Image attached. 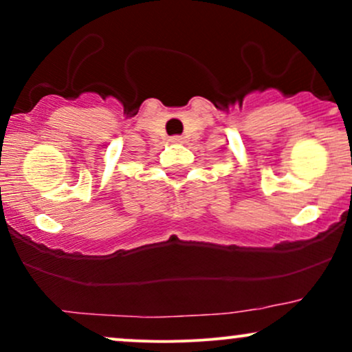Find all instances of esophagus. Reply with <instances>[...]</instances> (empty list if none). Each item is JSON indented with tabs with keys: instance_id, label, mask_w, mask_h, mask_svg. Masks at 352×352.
<instances>
[{
	"instance_id": "obj_1",
	"label": "esophagus",
	"mask_w": 352,
	"mask_h": 352,
	"mask_svg": "<svg viewBox=\"0 0 352 352\" xmlns=\"http://www.w3.org/2000/svg\"><path fill=\"white\" fill-rule=\"evenodd\" d=\"M182 137L180 135H173V137H170V142H173V144H180L182 142Z\"/></svg>"
}]
</instances>
